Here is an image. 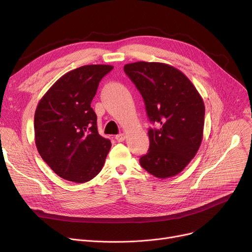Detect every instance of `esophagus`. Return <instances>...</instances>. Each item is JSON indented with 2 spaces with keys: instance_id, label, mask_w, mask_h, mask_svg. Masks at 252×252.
<instances>
[{
  "instance_id": "1",
  "label": "esophagus",
  "mask_w": 252,
  "mask_h": 252,
  "mask_svg": "<svg viewBox=\"0 0 252 252\" xmlns=\"http://www.w3.org/2000/svg\"><path fill=\"white\" fill-rule=\"evenodd\" d=\"M115 139L118 141V142H124L126 140V135L125 134H119V135H116Z\"/></svg>"
}]
</instances>
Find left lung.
I'll use <instances>...</instances> for the list:
<instances>
[{"label": "left lung", "mask_w": 252, "mask_h": 252, "mask_svg": "<svg viewBox=\"0 0 252 252\" xmlns=\"http://www.w3.org/2000/svg\"><path fill=\"white\" fill-rule=\"evenodd\" d=\"M124 70L140 91L149 119L159 125L148 131L150 147L140 158L141 166L158 179L177 176L202 142V97L190 79L169 64L139 61L126 64Z\"/></svg>", "instance_id": "1"}]
</instances>
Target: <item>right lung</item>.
Wrapping results in <instances>:
<instances>
[{
    "instance_id": "add662e5",
    "label": "right lung",
    "mask_w": 252,
    "mask_h": 252,
    "mask_svg": "<svg viewBox=\"0 0 252 252\" xmlns=\"http://www.w3.org/2000/svg\"><path fill=\"white\" fill-rule=\"evenodd\" d=\"M112 65H84L62 75L39 100L34 142L44 161L60 178L83 184L105 163L111 142L99 135L91 107L102 77Z\"/></svg>"
}]
</instances>
